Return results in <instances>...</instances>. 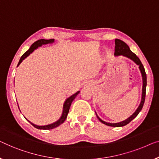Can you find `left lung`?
Instances as JSON below:
<instances>
[{
    "mask_svg": "<svg viewBox=\"0 0 159 159\" xmlns=\"http://www.w3.org/2000/svg\"><path fill=\"white\" fill-rule=\"evenodd\" d=\"M115 56H124L125 57L129 58V60H133V61L135 62L136 65H138L139 66V69L140 73H141V75H142V79H143V88H142V97H141V101H140V103L139 104V106L137 108V109L135 111L133 115L131 116H129L128 118H127L126 120H123L122 122H115V123H111V122H107L102 120L101 118H100L99 116L97 115V112L95 111L96 115H97V117L99 120L101 122H102L103 124L108 125V126H111V127H122L125 126L130 122L132 120H133L134 118H135L136 116H137L141 109L143 107L144 102H145V99H146V86H147V78H146V71H145L144 67L143 66L141 61H140L139 58H138L135 53H133L129 49V46L127 44L124 42L122 40L118 39H115Z\"/></svg>",
    "mask_w": 159,
    "mask_h": 159,
    "instance_id": "obj_1",
    "label": "left lung"
}]
</instances>
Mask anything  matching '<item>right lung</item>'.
<instances>
[{"instance_id": "1", "label": "right lung", "mask_w": 159, "mask_h": 159, "mask_svg": "<svg viewBox=\"0 0 159 159\" xmlns=\"http://www.w3.org/2000/svg\"><path fill=\"white\" fill-rule=\"evenodd\" d=\"M54 42H55L54 39H39V40H37V41H36L35 42H34V43H33L32 45H31L30 49H29V50L26 51L25 53H24V55H22L21 58H20L19 62V63H18L17 67L19 66L20 64H21V62L23 61V60L25 59L26 57H27L29 55L31 54V53H32L33 52H34L36 49H37L38 48H39V47H41L42 45H43V44H52ZM79 93H80V91H77L76 93H75L74 94H73L72 96H70V97H69L68 99H67L66 101H65L64 104H63V109H62V112L61 116H60V117L57 120V121L53 122V123H51V124H49V125H35L34 123H32V122H31L30 121H29V120L26 119V117H25V119L26 120H28V121L30 122V123L32 124L34 127H36L37 129H51L55 128V127H58L59 125H60L62 123H63L65 120H66L67 116H68V114L69 112V109H70L71 103L73 102V100H74L75 98L77 97V95L79 94ZM18 107H19V106H18Z\"/></svg>"}]
</instances>
